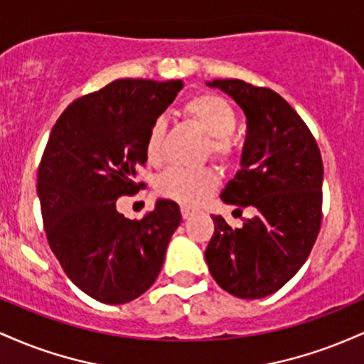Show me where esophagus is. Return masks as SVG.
I'll use <instances>...</instances> for the list:
<instances>
[{
  "label": "esophagus",
  "mask_w": 364,
  "mask_h": 364,
  "mask_svg": "<svg viewBox=\"0 0 364 364\" xmlns=\"http://www.w3.org/2000/svg\"><path fill=\"white\" fill-rule=\"evenodd\" d=\"M181 215H183V219H190L191 215H195V208L183 205L181 207Z\"/></svg>",
  "instance_id": "esophagus-1"
}]
</instances>
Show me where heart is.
Here are the masks:
<instances>
[{
  "label": "heart",
  "instance_id": "obj_1",
  "mask_svg": "<svg viewBox=\"0 0 364 364\" xmlns=\"http://www.w3.org/2000/svg\"><path fill=\"white\" fill-rule=\"evenodd\" d=\"M183 112L208 136L207 156L220 164H231L237 157L240 147L235 139L237 116L231 104L214 94H200L185 104ZM166 121L156 119L147 133L145 154L150 164H161L164 145ZM217 174L212 169H169L159 181V191L174 202L186 207H198L214 193Z\"/></svg>",
  "mask_w": 364,
  "mask_h": 364
}]
</instances>
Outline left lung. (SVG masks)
<instances>
[{
	"mask_svg": "<svg viewBox=\"0 0 364 364\" xmlns=\"http://www.w3.org/2000/svg\"><path fill=\"white\" fill-rule=\"evenodd\" d=\"M207 85L231 95L248 123L241 169L220 198L240 212L253 207L257 214L240 229L212 215L215 231L205 260L212 277L229 294L265 298L294 277L318 236L320 149L298 112L272 89L236 78Z\"/></svg>",
	"mask_w": 364,
	"mask_h": 364,
	"instance_id": "1",
	"label": "left lung"
}]
</instances>
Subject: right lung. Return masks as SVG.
I'll list each match as a JSON object with an SVG mask.
<instances>
[{"instance_id":"right-lung-1","label":"right lung","mask_w":364,"mask_h":364,"mask_svg":"<svg viewBox=\"0 0 364 364\" xmlns=\"http://www.w3.org/2000/svg\"><path fill=\"white\" fill-rule=\"evenodd\" d=\"M181 89V80H114L70 104L49 135L37 174L48 243L70 281L101 303L144 294L181 223L173 200L159 198L140 220L116 208L145 186L136 169L147 133Z\"/></svg>"}]
</instances>
